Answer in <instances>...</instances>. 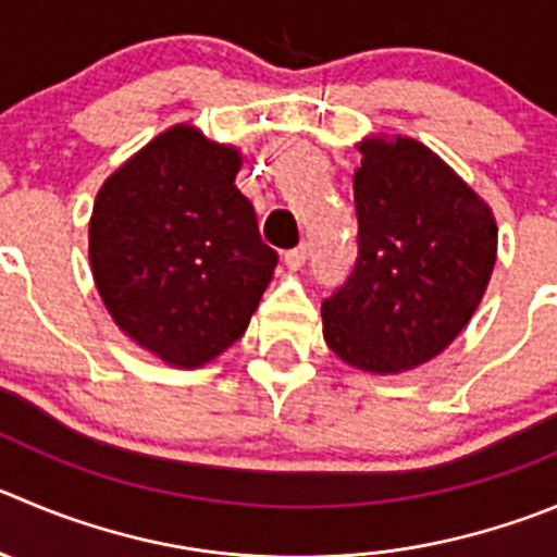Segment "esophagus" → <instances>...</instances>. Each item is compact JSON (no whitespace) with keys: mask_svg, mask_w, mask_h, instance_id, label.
Returning a JSON list of instances; mask_svg holds the SVG:
<instances>
[{"mask_svg":"<svg viewBox=\"0 0 557 557\" xmlns=\"http://www.w3.org/2000/svg\"><path fill=\"white\" fill-rule=\"evenodd\" d=\"M305 261H308V247H305V244H299V247L294 249H285L283 252V263L290 269V272L302 269Z\"/></svg>","mask_w":557,"mask_h":557,"instance_id":"esophagus-1","label":"esophagus"}]
</instances>
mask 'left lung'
<instances>
[{
	"label": "left lung",
	"instance_id": "8db88e82",
	"mask_svg": "<svg viewBox=\"0 0 557 557\" xmlns=\"http://www.w3.org/2000/svg\"><path fill=\"white\" fill-rule=\"evenodd\" d=\"M355 173L357 261L321 302L343 362L398 373L448 349L475 313L497 258L492 208L409 137L366 139Z\"/></svg>",
	"mask_w": 557,
	"mask_h": 557
}]
</instances>
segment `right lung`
<instances>
[{"mask_svg":"<svg viewBox=\"0 0 557 557\" xmlns=\"http://www.w3.org/2000/svg\"><path fill=\"white\" fill-rule=\"evenodd\" d=\"M242 156L191 126L150 139L103 181L90 216V267L103 305L143 349L175 368L214 360L247 330L277 267Z\"/></svg>","mask_w":557,"mask_h":557,"instance_id":"add662e5","label":"right lung"}]
</instances>
